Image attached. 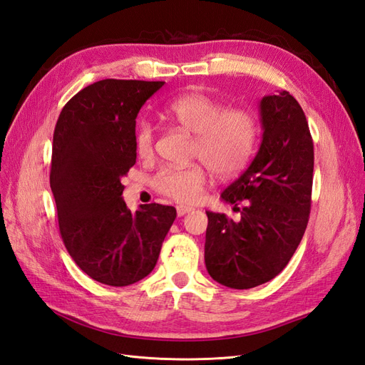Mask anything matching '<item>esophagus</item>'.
I'll list each match as a JSON object with an SVG mask.
<instances>
[{
  "mask_svg": "<svg viewBox=\"0 0 365 365\" xmlns=\"http://www.w3.org/2000/svg\"><path fill=\"white\" fill-rule=\"evenodd\" d=\"M192 207H187V205H178L176 207V215L178 216H184V215H187L189 212H192Z\"/></svg>",
  "mask_w": 365,
  "mask_h": 365,
  "instance_id": "1",
  "label": "esophagus"
}]
</instances>
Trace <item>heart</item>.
I'll use <instances>...</instances> for the list:
<instances>
[{
	"mask_svg": "<svg viewBox=\"0 0 365 365\" xmlns=\"http://www.w3.org/2000/svg\"><path fill=\"white\" fill-rule=\"evenodd\" d=\"M161 115L193 134L192 153L201 158L219 178L240 172L250 163L259 141V121L244 108H224L202 93H184L170 98L161 108ZM155 130L150 121L143 120L134 130V148L140 158H150ZM207 182L202 164L184 168L169 165L153 176L155 190L170 200L192 204L200 200Z\"/></svg>",
	"mask_w": 365,
	"mask_h": 365,
	"instance_id": "b5f03b06",
	"label": "heart"
}]
</instances>
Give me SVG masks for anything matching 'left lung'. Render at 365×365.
I'll use <instances>...</instances> for the list:
<instances>
[{"instance_id": "1", "label": "left lung", "mask_w": 365, "mask_h": 365, "mask_svg": "<svg viewBox=\"0 0 365 365\" xmlns=\"http://www.w3.org/2000/svg\"><path fill=\"white\" fill-rule=\"evenodd\" d=\"M262 143L250 168L220 195L242 204L240 220L205 212V267L233 289L272 280L300 245L311 213L314 141L302 106L288 91L260 103Z\"/></svg>"}]
</instances>
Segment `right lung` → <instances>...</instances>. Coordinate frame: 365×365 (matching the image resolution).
<instances>
[{
  "label": "right lung",
  "instance_id": "1",
  "mask_svg": "<svg viewBox=\"0 0 365 365\" xmlns=\"http://www.w3.org/2000/svg\"><path fill=\"white\" fill-rule=\"evenodd\" d=\"M164 82L105 79L62 108L53 134L50 187L65 248L85 274L128 286L155 268L176 217L170 205L123 201L121 178L135 164V118Z\"/></svg>",
  "mask_w": 365,
  "mask_h": 365
}]
</instances>
